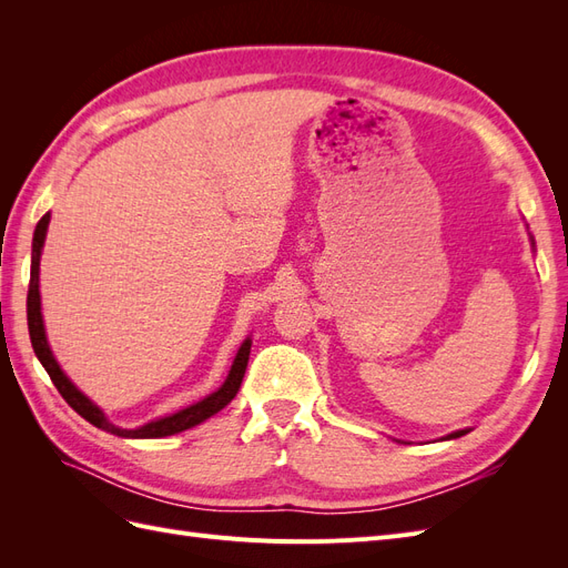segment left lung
Wrapping results in <instances>:
<instances>
[{"mask_svg": "<svg viewBox=\"0 0 568 568\" xmlns=\"http://www.w3.org/2000/svg\"><path fill=\"white\" fill-rule=\"evenodd\" d=\"M464 434H467V432H455V434H450L448 438H459V436H464Z\"/></svg>", "mask_w": 568, "mask_h": 568, "instance_id": "left-lung-1", "label": "left lung"}]
</instances>
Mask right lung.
I'll return each mask as SVG.
<instances>
[{
  "label": "right lung",
  "mask_w": 568,
  "mask_h": 568,
  "mask_svg": "<svg viewBox=\"0 0 568 568\" xmlns=\"http://www.w3.org/2000/svg\"><path fill=\"white\" fill-rule=\"evenodd\" d=\"M47 225H49V213L42 215V220L38 222L36 227V236H32V265H30V286H28V329H30V341H32V348H36V355L40 357L42 367L47 369L49 379L54 382V386L59 388V393L63 395V400L71 405L80 417L88 419L90 424H94L97 428H104L109 434L115 436H123V438H163V436H173L184 432V428H192L196 424H201L203 419L213 417L215 412H220L225 407L242 386L244 379V372L248 365V353H251V338H246L242 343V348H239L236 357H234V365L230 369L227 382L222 384L215 393H211L209 398H203L196 405H189L175 415L156 419V422H149L140 428H118L113 426L106 417L104 412H101L92 400L84 398V395L65 379V374L61 372V367L57 365L54 355H51L49 346H47V338H44V324H42V313H40V253H42V244H44V234H47Z\"/></svg>",
  "instance_id": "obj_1"
}]
</instances>
